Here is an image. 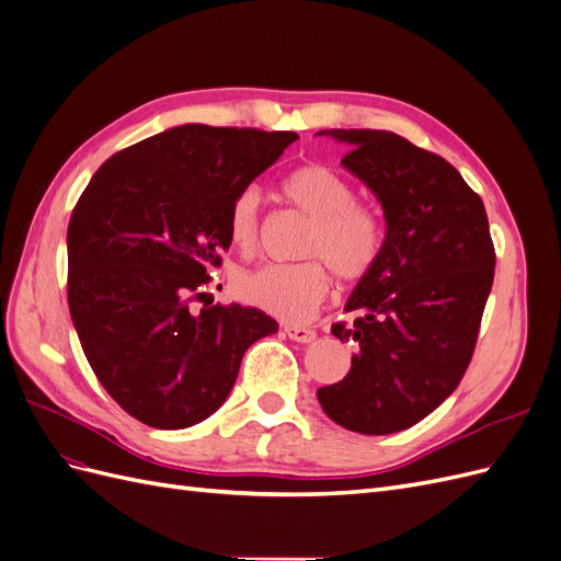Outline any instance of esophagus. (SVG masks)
I'll return each mask as SVG.
<instances>
[{"label": "esophagus", "mask_w": 561, "mask_h": 561, "mask_svg": "<svg viewBox=\"0 0 561 561\" xmlns=\"http://www.w3.org/2000/svg\"><path fill=\"white\" fill-rule=\"evenodd\" d=\"M283 330L293 339V342H299V344H311L316 339V330L304 328V325H285Z\"/></svg>", "instance_id": "1"}]
</instances>
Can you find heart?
<instances>
[{
	"label": "heart",
	"instance_id": "heart-1",
	"mask_svg": "<svg viewBox=\"0 0 561 561\" xmlns=\"http://www.w3.org/2000/svg\"><path fill=\"white\" fill-rule=\"evenodd\" d=\"M283 194L311 217L295 264H271L236 280L239 297L283 320H309L330 295V271L344 283L363 280L383 250L379 213L355 198V186L322 163L295 168L283 180ZM229 239L243 254H254L262 239V194L243 186L229 208Z\"/></svg>",
	"mask_w": 561,
	"mask_h": 561
}]
</instances>
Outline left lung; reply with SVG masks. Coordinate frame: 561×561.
Segmentation results:
<instances>
[{
  "label": "left lung",
  "mask_w": 561,
  "mask_h": 561,
  "mask_svg": "<svg viewBox=\"0 0 561 561\" xmlns=\"http://www.w3.org/2000/svg\"><path fill=\"white\" fill-rule=\"evenodd\" d=\"M351 145L344 168L379 198L386 239L377 266L355 285L351 371L318 388L325 414L353 433L414 426L461 383L478 344L496 252L482 198L433 151L390 130L332 128Z\"/></svg>",
  "instance_id": "1"
}]
</instances>
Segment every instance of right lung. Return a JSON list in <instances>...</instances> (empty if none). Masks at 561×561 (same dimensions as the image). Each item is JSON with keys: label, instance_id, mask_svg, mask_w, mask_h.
<instances>
[{"label": "right lung", "instance_id": "right-lung-1", "mask_svg": "<svg viewBox=\"0 0 561 561\" xmlns=\"http://www.w3.org/2000/svg\"><path fill=\"white\" fill-rule=\"evenodd\" d=\"M297 133L186 124L116 151L67 227V304L98 381L151 428L217 412L245 351L278 322L241 304H203L231 245L233 196Z\"/></svg>", "mask_w": 561, "mask_h": 561}]
</instances>
